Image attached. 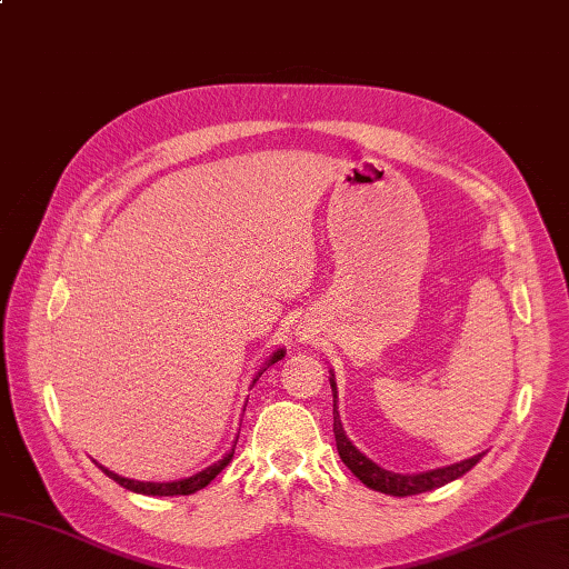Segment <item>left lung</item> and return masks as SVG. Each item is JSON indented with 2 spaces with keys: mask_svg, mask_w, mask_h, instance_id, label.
Returning <instances> with one entry per match:
<instances>
[{
  "mask_svg": "<svg viewBox=\"0 0 569 569\" xmlns=\"http://www.w3.org/2000/svg\"><path fill=\"white\" fill-rule=\"evenodd\" d=\"M332 435H336V447L342 463L348 466L352 473L362 480L367 488L383 492V495H393V497H408V495H420L427 490H435L441 488V485H447L456 478H461L463 473H468L470 468H473L480 459L482 453L473 456V459H466L461 463H453L447 468H437V470H427V473H418V476H400V473H391V470H383L379 468L373 461H369L367 456L359 451L357 447H352V441L345 437V429L340 425L338 418V391H336V383H332Z\"/></svg>",
  "mask_w": 569,
  "mask_h": 569,
  "instance_id": "obj_1",
  "label": "left lung"
}]
</instances>
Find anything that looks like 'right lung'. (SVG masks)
I'll list each match as a JSON object with an SVG mask.
<instances>
[{"label": "right lung", "instance_id": "add662e5", "mask_svg": "<svg viewBox=\"0 0 569 569\" xmlns=\"http://www.w3.org/2000/svg\"><path fill=\"white\" fill-rule=\"evenodd\" d=\"M284 357V350H277L268 362H266V367H262L260 371H258V377L262 371H266L270 365H274V362H280V359ZM258 377L253 379V383L258 381ZM248 403V400H246ZM237 441H239V437L233 439V445H231V449L221 456V459L217 461V463H212V466H207L204 470H200V473H196V476H190V478H183V480H173V482H140V480H130V478H122V476H118V473H113V470H108V468H103V466H99L103 473L108 476V478H113L118 485H122L124 490H132V492H140V495H159V497H173V495H192V492H198V490H202V488H207V485H210L221 470H224L227 466H229V461L233 459V449H237Z\"/></svg>", "mask_w": 569, "mask_h": 569}]
</instances>
